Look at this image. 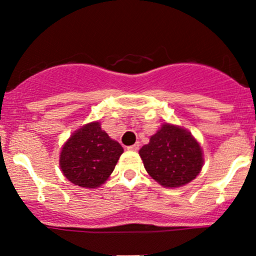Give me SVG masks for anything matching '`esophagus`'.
I'll return each instance as SVG.
<instances>
[{
  "label": "esophagus",
  "instance_id": "obj_1",
  "mask_svg": "<svg viewBox=\"0 0 256 256\" xmlns=\"http://www.w3.org/2000/svg\"><path fill=\"white\" fill-rule=\"evenodd\" d=\"M128 150H140V142H136V144H132V146H128Z\"/></svg>",
  "mask_w": 256,
  "mask_h": 256
}]
</instances>
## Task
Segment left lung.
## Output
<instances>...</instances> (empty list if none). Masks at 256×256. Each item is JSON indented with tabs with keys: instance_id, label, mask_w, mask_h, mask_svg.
Returning <instances> with one entry per match:
<instances>
[{
	"instance_id": "1",
	"label": "left lung",
	"mask_w": 256,
	"mask_h": 256,
	"mask_svg": "<svg viewBox=\"0 0 256 256\" xmlns=\"http://www.w3.org/2000/svg\"><path fill=\"white\" fill-rule=\"evenodd\" d=\"M147 173L166 188H178L194 180L202 168V150L190 132L164 124L140 150Z\"/></svg>"
}]
</instances>
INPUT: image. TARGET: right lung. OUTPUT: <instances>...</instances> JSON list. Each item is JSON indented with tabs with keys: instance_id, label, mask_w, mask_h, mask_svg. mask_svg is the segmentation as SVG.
<instances>
[{
	"instance_id": "1",
	"label": "right lung",
	"mask_w": 256,
	"mask_h": 256,
	"mask_svg": "<svg viewBox=\"0 0 256 256\" xmlns=\"http://www.w3.org/2000/svg\"><path fill=\"white\" fill-rule=\"evenodd\" d=\"M122 152L121 144L110 138L99 122H90L77 130L64 144L61 170L74 185L98 188L112 173Z\"/></svg>"
}]
</instances>
